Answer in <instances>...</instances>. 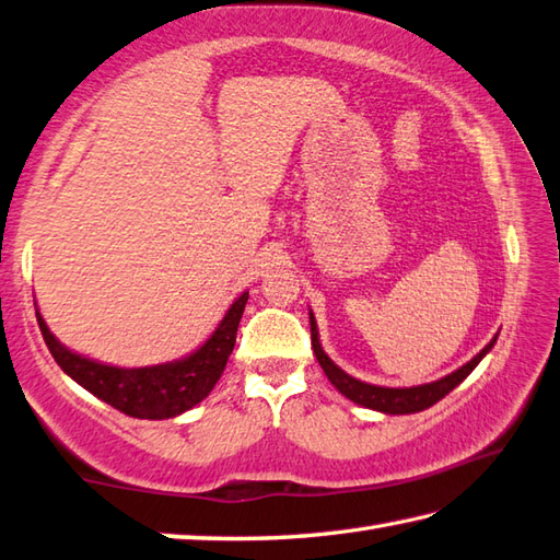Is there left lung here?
<instances>
[{
  "label": "left lung",
  "mask_w": 560,
  "mask_h": 560,
  "mask_svg": "<svg viewBox=\"0 0 560 560\" xmlns=\"http://www.w3.org/2000/svg\"><path fill=\"white\" fill-rule=\"evenodd\" d=\"M308 315H311L313 352H315V359L320 361L327 381H330L345 398L354 400L357 405H364V408H369V410H378L386 415H410V412H420V410L432 408L436 400H442L446 393H452L458 383H462L470 374V371L480 364V359L490 352L492 345H495V339H498V337H492L490 345L480 349V352L470 359L468 364L456 369L454 374H448L440 381L422 383V386H412V388H386V386H371V383L349 376L347 371L339 369L335 361L325 354V349L320 345V335H317L315 317H313V313H308Z\"/></svg>",
  "instance_id": "obj_1"
}]
</instances>
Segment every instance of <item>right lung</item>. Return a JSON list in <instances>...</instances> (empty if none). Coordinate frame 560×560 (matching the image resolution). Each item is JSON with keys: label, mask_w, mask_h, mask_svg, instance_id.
I'll use <instances>...</instances> for the list:
<instances>
[{"label": "right lung", "mask_w": 560, "mask_h": 560, "mask_svg": "<svg viewBox=\"0 0 560 560\" xmlns=\"http://www.w3.org/2000/svg\"><path fill=\"white\" fill-rule=\"evenodd\" d=\"M247 299V291L235 299V303L223 315V320L218 323L213 335L189 357L140 369L108 366L102 364V361L77 354L60 345V339L48 330L38 311L36 317L52 359L58 361V366L72 381L80 383L82 388L90 390L98 400L130 415V418L167 420L191 410L194 405H199L213 390L228 364V357L233 354L237 325Z\"/></svg>", "instance_id": "right-lung-1"}]
</instances>
